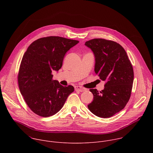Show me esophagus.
I'll list each match as a JSON object with an SVG mask.
<instances>
[{
    "label": "esophagus",
    "instance_id": "1",
    "mask_svg": "<svg viewBox=\"0 0 153 153\" xmlns=\"http://www.w3.org/2000/svg\"><path fill=\"white\" fill-rule=\"evenodd\" d=\"M75 90L77 91H80V92H83V91H86V89L84 88H82V86H75Z\"/></svg>",
    "mask_w": 153,
    "mask_h": 153
}]
</instances>
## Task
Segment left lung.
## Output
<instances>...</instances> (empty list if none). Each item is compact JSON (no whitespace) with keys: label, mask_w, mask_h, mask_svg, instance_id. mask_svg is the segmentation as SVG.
I'll list each match as a JSON object with an SVG mask.
<instances>
[{"label":"left lung","mask_w":153,"mask_h":153,"mask_svg":"<svg viewBox=\"0 0 153 153\" xmlns=\"http://www.w3.org/2000/svg\"><path fill=\"white\" fill-rule=\"evenodd\" d=\"M85 45L94 54L95 73L105 81L101 91L90 90L94 99L88 109L99 117H110L123 110L129 100L134 80L132 64L124 48L114 41L93 39Z\"/></svg>","instance_id":"left-lung-1"}]
</instances>
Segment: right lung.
<instances>
[{
	"instance_id": "add662e5",
	"label": "right lung",
	"mask_w": 153,
	"mask_h": 153,
	"mask_svg": "<svg viewBox=\"0 0 153 153\" xmlns=\"http://www.w3.org/2000/svg\"><path fill=\"white\" fill-rule=\"evenodd\" d=\"M79 42L59 36H48L34 41L22 59L18 73L19 90L30 110L47 117L61 110L71 85L63 86L53 79L52 71L59 70L63 57Z\"/></svg>"
}]
</instances>
